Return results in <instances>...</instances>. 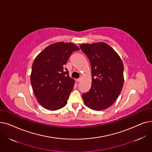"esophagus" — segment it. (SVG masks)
Segmentation results:
<instances>
[{
	"instance_id": "obj_1",
	"label": "esophagus",
	"mask_w": 152,
	"mask_h": 152,
	"mask_svg": "<svg viewBox=\"0 0 152 152\" xmlns=\"http://www.w3.org/2000/svg\"><path fill=\"white\" fill-rule=\"evenodd\" d=\"M81 80H82V77H80L79 79H76V81H77V82H80Z\"/></svg>"
}]
</instances>
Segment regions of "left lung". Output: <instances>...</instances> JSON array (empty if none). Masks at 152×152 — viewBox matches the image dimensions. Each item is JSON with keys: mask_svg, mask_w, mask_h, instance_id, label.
Instances as JSON below:
<instances>
[{"mask_svg": "<svg viewBox=\"0 0 152 152\" xmlns=\"http://www.w3.org/2000/svg\"><path fill=\"white\" fill-rule=\"evenodd\" d=\"M80 48L88 57L92 69V86L89 92L83 94L84 102L92 110H105L113 104L122 90L123 63L104 42L84 44Z\"/></svg>", "mask_w": 152, "mask_h": 152, "instance_id": "left-lung-1", "label": "left lung"}]
</instances>
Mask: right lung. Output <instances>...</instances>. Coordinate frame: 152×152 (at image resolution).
Returning a JSON list of instances; mask_svg holds the SVG:
<instances>
[{
	"mask_svg": "<svg viewBox=\"0 0 152 152\" xmlns=\"http://www.w3.org/2000/svg\"><path fill=\"white\" fill-rule=\"evenodd\" d=\"M79 50L74 44L57 42L46 47L35 58L31 83L44 108L57 110L66 105L75 81L65 66L72 53Z\"/></svg>",
	"mask_w": 152,
	"mask_h": 152,
	"instance_id": "1",
	"label": "right lung"
}]
</instances>
